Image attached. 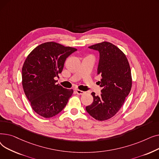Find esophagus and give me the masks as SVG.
<instances>
[{"label":"esophagus","instance_id":"esophagus-1","mask_svg":"<svg viewBox=\"0 0 159 159\" xmlns=\"http://www.w3.org/2000/svg\"><path fill=\"white\" fill-rule=\"evenodd\" d=\"M75 91H76V93H77L78 95H83V94L84 93V91H81V90L79 89H75Z\"/></svg>","mask_w":159,"mask_h":159}]
</instances>
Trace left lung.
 <instances>
[{
	"label": "left lung",
	"instance_id": "1",
	"mask_svg": "<svg viewBox=\"0 0 159 159\" xmlns=\"http://www.w3.org/2000/svg\"><path fill=\"white\" fill-rule=\"evenodd\" d=\"M99 52L97 75L102 79L98 85L102 88L101 96L93 92V101L86 107L95 119H110L117 113L129 95L132 85L130 66L127 58L114 44L102 42L89 47Z\"/></svg>",
	"mask_w": 159,
	"mask_h": 159
}]
</instances>
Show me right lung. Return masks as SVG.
Returning a JSON list of instances; mask_svg holds the SVG:
<instances>
[{"label": "right lung", "mask_w": 159, "mask_h": 159, "mask_svg": "<svg viewBox=\"0 0 159 159\" xmlns=\"http://www.w3.org/2000/svg\"><path fill=\"white\" fill-rule=\"evenodd\" d=\"M76 48L48 42L28 55L22 69V87L32 109L44 118L59 113L73 93L56 84L66 59Z\"/></svg>", "instance_id": "add662e5"}]
</instances>
